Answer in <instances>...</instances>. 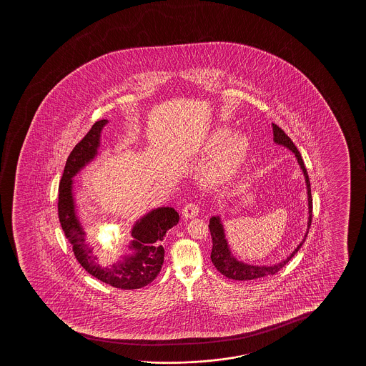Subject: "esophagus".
<instances>
[{
	"label": "esophagus",
	"mask_w": 366,
	"mask_h": 366,
	"mask_svg": "<svg viewBox=\"0 0 366 366\" xmlns=\"http://www.w3.org/2000/svg\"><path fill=\"white\" fill-rule=\"evenodd\" d=\"M197 215H199V206L194 204V202L187 204V205L184 207V210H182V216H184L185 219H194V217H196Z\"/></svg>",
	"instance_id": "1"
}]
</instances>
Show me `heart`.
<instances>
[{
  "label": "heart",
  "mask_w": 366,
  "mask_h": 366,
  "mask_svg": "<svg viewBox=\"0 0 366 366\" xmlns=\"http://www.w3.org/2000/svg\"><path fill=\"white\" fill-rule=\"evenodd\" d=\"M204 154H214L204 169L206 180H225L232 175L244 160L247 150V139L241 132L230 134L225 126L210 131L201 144Z\"/></svg>",
  "instance_id": "obj_1"
}]
</instances>
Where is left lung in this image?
<instances>
[{"mask_svg":"<svg viewBox=\"0 0 366 366\" xmlns=\"http://www.w3.org/2000/svg\"><path fill=\"white\" fill-rule=\"evenodd\" d=\"M272 130H274V141H275L277 145L285 146L289 150L292 151L295 154L297 162H299L301 170H302L304 176H305L306 187H307V200H309L307 231H306L305 237L302 239L299 246L296 247L295 250L292 251V254L286 260L281 261L280 264H276V265L272 266H254L244 264V262H241V261L237 260L236 257L231 255V251L225 239L224 227H222V224H221L220 217L219 216L211 217L210 225H209L211 237H212L211 261L215 265L217 271H220L222 275L229 277V279H232V280H255V279H261V277H265V276L274 275V274H276L277 271H280L291 260V257L295 255L297 251L300 250V247L305 242L306 236H307L309 230H310L311 221H312V199H311L310 180H309V175H307V171H306L305 165H304V161L301 159L300 152L296 149L294 142L291 141L289 136L286 135L282 129H280L275 124H272Z\"/></svg>","mask_w":366,"mask_h":366,"instance_id":"1","label":"left lung"}]
</instances>
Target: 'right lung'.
I'll return each instance as SVG.
<instances>
[{
	"instance_id": "1",
	"label": "right lung",
	"mask_w": 366,
	"mask_h": 366,
	"mask_svg": "<svg viewBox=\"0 0 366 366\" xmlns=\"http://www.w3.org/2000/svg\"><path fill=\"white\" fill-rule=\"evenodd\" d=\"M107 120L95 122L85 137L71 151L66 161L65 170L59 186V220L66 239L72 245L76 259L89 274L99 280L124 289L132 290L149 285L159 275L165 251L161 245L167 230L175 226L180 217L172 207H160L149 212L132 229L134 240L129 249L134 251L122 260L110 266H102L94 255V249L87 242L86 232L75 214L72 196V177L90 162L100 145V134Z\"/></svg>"
}]
</instances>
